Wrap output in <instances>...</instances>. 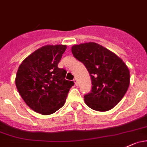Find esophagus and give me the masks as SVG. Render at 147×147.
Listing matches in <instances>:
<instances>
[{"label": "esophagus", "mask_w": 147, "mask_h": 147, "mask_svg": "<svg viewBox=\"0 0 147 147\" xmlns=\"http://www.w3.org/2000/svg\"><path fill=\"white\" fill-rule=\"evenodd\" d=\"M74 82H75V85L78 86V80H77V79H75V80H74Z\"/></svg>", "instance_id": "1"}]
</instances>
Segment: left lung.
<instances>
[{
  "label": "left lung",
  "instance_id": "8db88e82",
  "mask_svg": "<svg viewBox=\"0 0 147 147\" xmlns=\"http://www.w3.org/2000/svg\"><path fill=\"white\" fill-rule=\"evenodd\" d=\"M72 53L85 65L91 76L92 90L84 96L86 104L96 111L115 107L129 85V71L123 60L94 42L72 46Z\"/></svg>",
  "mask_w": 147,
  "mask_h": 147
}]
</instances>
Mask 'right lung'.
Wrapping results in <instances>:
<instances>
[{
    "label": "right lung",
    "mask_w": 147,
    "mask_h": 147,
    "mask_svg": "<svg viewBox=\"0 0 147 147\" xmlns=\"http://www.w3.org/2000/svg\"><path fill=\"white\" fill-rule=\"evenodd\" d=\"M65 45H46L25 58L18 69L15 84L26 104L35 112L50 115L63 107L74 82L58 65Z\"/></svg>",
    "instance_id": "obj_1"
}]
</instances>
